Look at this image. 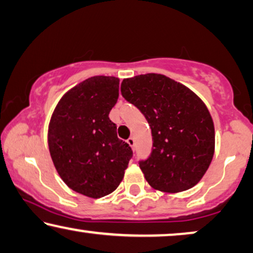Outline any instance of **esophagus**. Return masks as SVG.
Listing matches in <instances>:
<instances>
[{"label": "esophagus", "instance_id": "obj_1", "mask_svg": "<svg viewBox=\"0 0 253 253\" xmlns=\"http://www.w3.org/2000/svg\"><path fill=\"white\" fill-rule=\"evenodd\" d=\"M127 143H128L132 148H134V146H135V140H134V137L133 136L128 137V139H127Z\"/></svg>", "mask_w": 253, "mask_h": 253}]
</instances>
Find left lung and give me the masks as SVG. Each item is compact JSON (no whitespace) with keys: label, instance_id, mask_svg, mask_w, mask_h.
<instances>
[{"label":"left lung","instance_id":"1","mask_svg":"<svg viewBox=\"0 0 253 253\" xmlns=\"http://www.w3.org/2000/svg\"><path fill=\"white\" fill-rule=\"evenodd\" d=\"M121 95L141 111L151 128L153 150L139 162L150 186L177 193L199 183L215 148L213 119L203 100L161 74L125 79Z\"/></svg>","mask_w":253,"mask_h":253}]
</instances>
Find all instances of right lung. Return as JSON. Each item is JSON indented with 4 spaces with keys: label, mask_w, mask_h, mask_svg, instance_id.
<instances>
[{
    "label": "right lung",
    "mask_w": 253,
    "mask_h": 253,
    "mask_svg": "<svg viewBox=\"0 0 253 253\" xmlns=\"http://www.w3.org/2000/svg\"><path fill=\"white\" fill-rule=\"evenodd\" d=\"M118 97L119 79L90 77L60 99L49 121L48 148L56 171L67 186L93 199L119 186L133 156L109 118Z\"/></svg>",
    "instance_id": "right-lung-1"
}]
</instances>
